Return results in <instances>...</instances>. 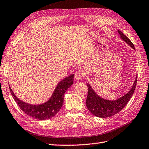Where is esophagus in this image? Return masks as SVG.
Instances as JSON below:
<instances>
[{"label": "esophagus", "mask_w": 149, "mask_h": 149, "mask_svg": "<svg viewBox=\"0 0 149 149\" xmlns=\"http://www.w3.org/2000/svg\"><path fill=\"white\" fill-rule=\"evenodd\" d=\"M83 76V72L81 70H78L77 71H76V72L74 73V78L75 79H80L82 78Z\"/></svg>", "instance_id": "obj_1"}]
</instances>
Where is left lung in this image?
I'll use <instances>...</instances> for the list:
<instances>
[{"instance_id":"obj_1","label":"left lung","mask_w":149,"mask_h":149,"mask_svg":"<svg viewBox=\"0 0 149 149\" xmlns=\"http://www.w3.org/2000/svg\"><path fill=\"white\" fill-rule=\"evenodd\" d=\"M118 33L120 34L123 40L128 43L132 48L135 49V47L131 40L121 31L118 30ZM136 82L137 77L131 90L124 96L119 98L116 100H108L99 97L88 83H86V85L88 86V95L86 100L87 108L94 116L99 118H104L116 114L126 106L132 98L135 90Z\"/></svg>"}]
</instances>
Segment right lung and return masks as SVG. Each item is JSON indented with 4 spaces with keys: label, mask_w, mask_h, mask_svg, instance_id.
Returning <instances> with one entry per match:
<instances>
[{
    "label": "right lung",
    "mask_w": 149,
    "mask_h": 149,
    "mask_svg": "<svg viewBox=\"0 0 149 149\" xmlns=\"http://www.w3.org/2000/svg\"><path fill=\"white\" fill-rule=\"evenodd\" d=\"M73 78L74 74H72L61 81L50 99L47 102L38 106L29 104L20 100L14 95L10 86L9 88L14 100L24 113L33 118L44 120L54 117L61 109L64 102V94L69 87L73 84Z\"/></svg>",
    "instance_id": "obj_1"
}]
</instances>
